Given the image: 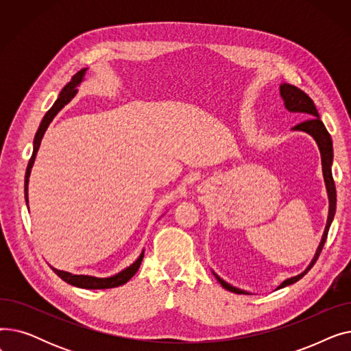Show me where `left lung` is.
<instances>
[{"mask_svg":"<svg viewBox=\"0 0 351 351\" xmlns=\"http://www.w3.org/2000/svg\"><path fill=\"white\" fill-rule=\"evenodd\" d=\"M280 95L285 99V106L290 110V112H303L308 117L306 121L298 123L296 126H293V129H294V131L307 132L308 135H311L313 138L316 139V142L319 145V149H320V154H322L323 176H324L326 188H327V193H328L330 209H328V217H327V225H326V229H324V234L322 237V242L319 245V249H317L315 257H313L311 263L308 265V267L303 273L285 280L278 289L286 287L289 285H293V283H296L298 280H300L303 276L313 267V265L317 262L319 256L323 250V246L326 243L330 225H331V222H333V217H335V213H336V185H335V180H333V175H331V162H333V143H331L330 134L327 132L324 123L322 122V119L319 117V112H317L315 102H313V99L306 94V92H303L302 89H299L298 86H294V85L283 84V85H280ZM215 276H216L217 282L222 285L226 290L237 293V294H247L245 290H241V289H236V287L230 286L229 283H226L225 280L220 279L217 274H215Z\"/></svg>","mask_w":351,"mask_h":351,"instance_id":"obj_1","label":"left lung"}]
</instances>
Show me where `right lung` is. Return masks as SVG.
Instances as JSON below:
<instances>
[{
  "mask_svg": "<svg viewBox=\"0 0 351 351\" xmlns=\"http://www.w3.org/2000/svg\"><path fill=\"white\" fill-rule=\"evenodd\" d=\"M86 69H81L80 72H77L75 75H73L71 78V81L64 86V89L61 90V94L58 97V99L55 101V104L51 106V109L48 110V112L45 114L44 119L41 121V125L38 128V131H36L35 134V138H34V151H32V156L28 162V166H27V172H25V183H24V191H25V200L28 204V180H29V173H31V168L34 165V160H35V156H36V152H38L40 149V145H41V139L47 131L48 125L51 123V121L53 119V117L57 115L60 110L73 98L77 94V85H80V82L82 81L84 78V73H85ZM145 252V250H143ZM143 252L141 253V256L138 257V261L131 265L129 267H126L125 270L119 271L118 274L115 276H110V278H105V279H101V278H92V276H84V274H71L68 271H62V270H58V269H53V273L58 274L60 278L72 285V286H77V287H81V289H112V287H118V286H122L125 285L129 279L134 278V274L138 271L141 263H142V259H143Z\"/></svg>",
  "mask_w": 351,
  "mask_h": 351,
  "instance_id": "1",
  "label": "right lung"
}]
</instances>
